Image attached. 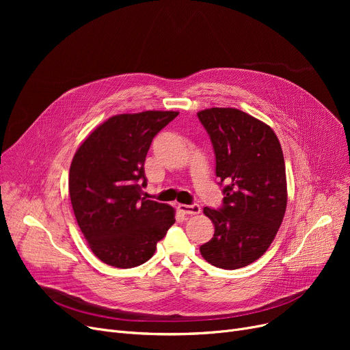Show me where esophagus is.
Here are the masks:
<instances>
[{
    "instance_id": "1",
    "label": "esophagus",
    "mask_w": 350,
    "mask_h": 350,
    "mask_svg": "<svg viewBox=\"0 0 350 350\" xmlns=\"http://www.w3.org/2000/svg\"><path fill=\"white\" fill-rule=\"evenodd\" d=\"M178 210L185 214L196 215V214H200L201 207L198 204H178Z\"/></svg>"
}]
</instances>
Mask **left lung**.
I'll list each match as a JSON object with an SVG mask.
<instances>
[{
	"mask_svg": "<svg viewBox=\"0 0 350 350\" xmlns=\"http://www.w3.org/2000/svg\"><path fill=\"white\" fill-rule=\"evenodd\" d=\"M215 154L223 207H204L214 224L203 258L223 269L256 261L277 235L286 210V174L280 140L264 122L243 110L211 107L197 113Z\"/></svg>",
	"mask_w": 350,
	"mask_h": 350,
	"instance_id": "obj_1",
	"label": "left lung"
}]
</instances>
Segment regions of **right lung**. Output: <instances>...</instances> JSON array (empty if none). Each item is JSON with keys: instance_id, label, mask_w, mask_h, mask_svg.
Wrapping results in <instances>:
<instances>
[{"instance_id": "add662e5", "label": "right lung", "mask_w": 350, "mask_h": 350, "mask_svg": "<svg viewBox=\"0 0 350 350\" xmlns=\"http://www.w3.org/2000/svg\"><path fill=\"white\" fill-rule=\"evenodd\" d=\"M178 112L146 110L109 118L79 146L69 169L78 226L100 261L133 268L149 261L174 224V208L142 197L153 137Z\"/></svg>"}]
</instances>
